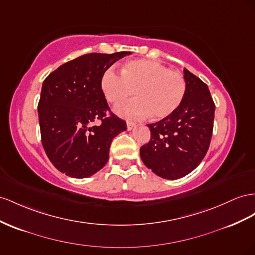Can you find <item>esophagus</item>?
I'll return each instance as SVG.
<instances>
[{"mask_svg": "<svg viewBox=\"0 0 255 255\" xmlns=\"http://www.w3.org/2000/svg\"><path fill=\"white\" fill-rule=\"evenodd\" d=\"M136 127V123L133 121H127V128L128 129H133Z\"/></svg>", "mask_w": 255, "mask_h": 255, "instance_id": "34e87169", "label": "esophagus"}]
</instances>
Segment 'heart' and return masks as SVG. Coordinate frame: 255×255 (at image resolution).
<instances>
[{"mask_svg":"<svg viewBox=\"0 0 255 255\" xmlns=\"http://www.w3.org/2000/svg\"><path fill=\"white\" fill-rule=\"evenodd\" d=\"M101 88L105 99L119 105L133 94L136 99L116 108L127 118H167L175 113L187 92V81L181 73L151 60H133L121 67V76L112 68L103 74Z\"/></svg>","mask_w":255,"mask_h":255,"instance_id":"heart-1","label":"heart"}]
</instances>
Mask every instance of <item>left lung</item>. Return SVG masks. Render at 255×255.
Masks as SVG:
<instances>
[{
  "mask_svg": "<svg viewBox=\"0 0 255 255\" xmlns=\"http://www.w3.org/2000/svg\"><path fill=\"white\" fill-rule=\"evenodd\" d=\"M187 92L175 113L148 125L151 139L140 148V157L157 176L169 180L184 177L202 162L209 148L215 103L207 85L187 68Z\"/></svg>",
  "mask_w": 255,
  "mask_h": 255,
  "instance_id": "obj_1",
  "label": "left lung"
}]
</instances>
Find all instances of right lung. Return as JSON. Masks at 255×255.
<instances>
[{"label":"right lung","mask_w":255,"mask_h":255,"mask_svg":"<svg viewBox=\"0 0 255 255\" xmlns=\"http://www.w3.org/2000/svg\"><path fill=\"white\" fill-rule=\"evenodd\" d=\"M129 53L84 54L44 80L37 106L42 143L53 166L66 176L87 178L98 173L109 159L113 139L127 129L126 121L108 107L101 79ZM96 120L101 123L93 126Z\"/></svg>","instance_id":"obj_1"}]
</instances>
